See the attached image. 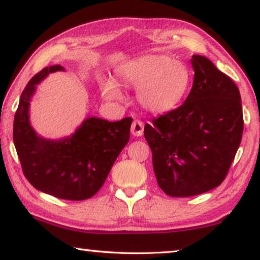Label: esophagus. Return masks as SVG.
I'll return each instance as SVG.
<instances>
[{"instance_id": "esophagus-1", "label": "esophagus", "mask_w": 260, "mask_h": 260, "mask_svg": "<svg viewBox=\"0 0 260 260\" xmlns=\"http://www.w3.org/2000/svg\"><path fill=\"white\" fill-rule=\"evenodd\" d=\"M143 128H144L143 122L136 119L133 121V124L131 126V133L134 136H141L143 134Z\"/></svg>"}]
</instances>
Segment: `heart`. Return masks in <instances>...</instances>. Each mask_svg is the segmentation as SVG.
<instances>
[{"label":"heart","mask_w":260,"mask_h":260,"mask_svg":"<svg viewBox=\"0 0 260 260\" xmlns=\"http://www.w3.org/2000/svg\"><path fill=\"white\" fill-rule=\"evenodd\" d=\"M120 83L138 88L139 103L152 113L169 112L181 103L191 83V73L182 61L165 55H147L122 67L117 74ZM108 100L119 101L120 88L113 81L102 86Z\"/></svg>","instance_id":"b5f03b06"}]
</instances>
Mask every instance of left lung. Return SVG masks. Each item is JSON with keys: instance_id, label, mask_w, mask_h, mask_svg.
Segmentation results:
<instances>
[{"instance_id": "1", "label": "left lung", "mask_w": 260, "mask_h": 260, "mask_svg": "<svg viewBox=\"0 0 260 260\" xmlns=\"http://www.w3.org/2000/svg\"><path fill=\"white\" fill-rule=\"evenodd\" d=\"M190 93L178 109L144 126L158 186L166 195H200L221 184L243 133L237 86L204 56L193 55Z\"/></svg>"}]
</instances>
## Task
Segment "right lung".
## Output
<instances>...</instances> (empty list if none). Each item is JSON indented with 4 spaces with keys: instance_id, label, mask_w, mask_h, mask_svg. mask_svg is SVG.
Returning a JSON list of instances; mask_svg holds the SVG:
<instances>
[{
    "instance_id": "1",
    "label": "right lung",
    "mask_w": 260,
    "mask_h": 260,
    "mask_svg": "<svg viewBox=\"0 0 260 260\" xmlns=\"http://www.w3.org/2000/svg\"><path fill=\"white\" fill-rule=\"evenodd\" d=\"M56 71L64 68H45L25 87L15 114L14 143L24 175L34 188L57 199L83 201L100 190L128 143L132 118L111 122L89 117L69 138L39 136L29 124V102L38 83Z\"/></svg>"
}]
</instances>
